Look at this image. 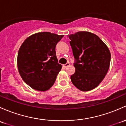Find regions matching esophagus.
<instances>
[{
  "mask_svg": "<svg viewBox=\"0 0 126 126\" xmlns=\"http://www.w3.org/2000/svg\"><path fill=\"white\" fill-rule=\"evenodd\" d=\"M69 65H70L69 63H66L65 64H64V65H63V66H64V67H67L69 66Z\"/></svg>",
  "mask_w": 126,
  "mask_h": 126,
  "instance_id": "esophagus-1",
  "label": "esophagus"
}]
</instances>
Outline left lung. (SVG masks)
<instances>
[{"mask_svg":"<svg viewBox=\"0 0 126 126\" xmlns=\"http://www.w3.org/2000/svg\"><path fill=\"white\" fill-rule=\"evenodd\" d=\"M75 62L72 83L81 91L94 89L107 74L111 55L106 45L95 34L80 31L67 35Z\"/></svg>","mask_w":126,"mask_h":126,"instance_id":"1","label":"left lung"}]
</instances>
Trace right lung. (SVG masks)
<instances>
[{"label": "right lung", "mask_w": 126, "mask_h": 126, "mask_svg": "<svg viewBox=\"0 0 126 126\" xmlns=\"http://www.w3.org/2000/svg\"><path fill=\"white\" fill-rule=\"evenodd\" d=\"M64 36L42 32L28 37L20 47L17 67L21 77L31 88L46 91L52 86L62 66L55 46Z\"/></svg>", "instance_id": "obj_1"}]
</instances>
